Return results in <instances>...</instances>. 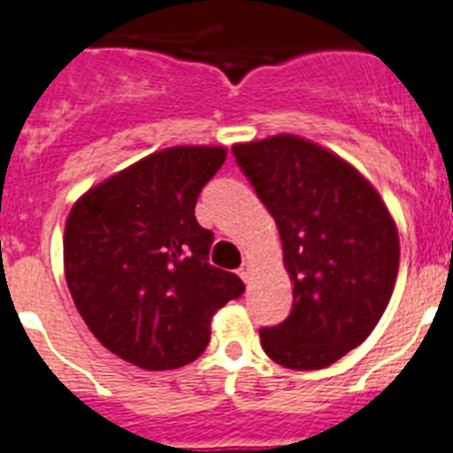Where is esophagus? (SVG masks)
Wrapping results in <instances>:
<instances>
[{"instance_id": "esophagus-1", "label": "esophagus", "mask_w": 453, "mask_h": 453, "mask_svg": "<svg viewBox=\"0 0 453 453\" xmlns=\"http://www.w3.org/2000/svg\"><path fill=\"white\" fill-rule=\"evenodd\" d=\"M238 274H240V279H242V281H250V279H251V263L250 261L242 263V265L238 267Z\"/></svg>"}]
</instances>
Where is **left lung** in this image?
Segmentation results:
<instances>
[{"mask_svg": "<svg viewBox=\"0 0 453 453\" xmlns=\"http://www.w3.org/2000/svg\"><path fill=\"white\" fill-rule=\"evenodd\" d=\"M234 154L279 226L292 311L261 329L263 351L290 370H322L374 331L395 290L399 231L379 190L313 140L276 134Z\"/></svg>", "mask_w": 453, "mask_h": 453, "instance_id": "obj_1", "label": "left lung"}]
</instances>
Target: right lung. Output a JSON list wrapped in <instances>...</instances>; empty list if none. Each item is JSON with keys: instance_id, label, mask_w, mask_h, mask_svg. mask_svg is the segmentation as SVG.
Instances as JSON below:
<instances>
[{"instance_id": "right-lung-1", "label": "right lung", "mask_w": 453, "mask_h": 453, "mask_svg": "<svg viewBox=\"0 0 453 453\" xmlns=\"http://www.w3.org/2000/svg\"><path fill=\"white\" fill-rule=\"evenodd\" d=\"M226 161L222 145H177L88 188L63 234V270L92 335L142 370L192 363L211 319L245 292L206 261L213 234L199 226V192Z\"/></svg>"}]
</instances>
